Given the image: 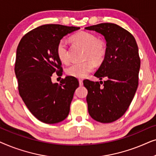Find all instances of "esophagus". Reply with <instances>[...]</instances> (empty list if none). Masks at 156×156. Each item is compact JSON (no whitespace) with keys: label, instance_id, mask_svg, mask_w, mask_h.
<instances>
[{"label":"esophagus","instance_id":"obj_1","mask_svg":"<svg viewBox=\"0 0 156 156\" xmlns=\"http://www.w3.org/2000/svg\"><path fill=\"white\" fill-rule=\"evenodd\" d=\"M79 82H80V86H82V85H83V80H81V79H80V80H79Z\"/></svg>","mask_w":156,"mask_h":156}]
</instances>
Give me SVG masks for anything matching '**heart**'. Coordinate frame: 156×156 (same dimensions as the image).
I'll return each instance as SVG.
<instances>
[{
    "instance_id": "heart-1",
    "label": "heart",
    "mask_w": 156,
    "mask_h": 156,
    "mask_svg": "<svg viewBox=\"0 0 156 156\" xmlns=\"http://www.w3.org/2000/svg\"><path fill=\"white\" fill-rule=\"evenodd\" d=\"M72 40L85 48L84 58L91 59L95 62L103 60L106 55V47L103 40H97L94 34L86 31H81L72 35ZM56 53L58 58L64 63L69 62V55L67 42L60 40L57 44ZM94 69V64L91 59L80 63H74L67 69V74L77 78H84Z\"/></svg>"
}]
</instances>
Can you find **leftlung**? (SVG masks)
Masks as SVG:
<instances>
[{
    "mask_svg": "<svg viewBox=\"0 0 156 156\" xmlns=\"http://www.w3.org/2000/svg\"><path fill=\"white\" fill-rule=\"evenodd\" d=\"M85 29L101 34L106 41L104 59L94 74L99 80L105 77L106 80H84L88 90V112L95 121L112 123L125 114L137 90L140 66L138 45L129 31L114 23H101Z\"/></svg>",
    "mask_w": 156,
    "mask_h": 156,
    "instance_id": "1",
    "label": "left lung"
}]
</instances>
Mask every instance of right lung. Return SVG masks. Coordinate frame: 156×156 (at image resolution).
Masks as SVG:
<instances>
[{
    "mask_svg": "<svg viewBox=\"0 0 156 156\" xmlns=\"http://www.w3.org/2000/svg\"><path fill=\"white\" fill-rule=\"evenodd\" d=\"M80 27L48 24L32 30L22 37L16 51L15 73L23 101L35 118L56 123L67 118L74 93L79 87L75 77L67 76L53 84L52 74H61L57 57L58 42Z\"/></svg>",
    "mask_w": 156,
    "mask_h": 156,
    "instance_id": "right-lung-1",
    "label": "right lung"
}]
</instances>
